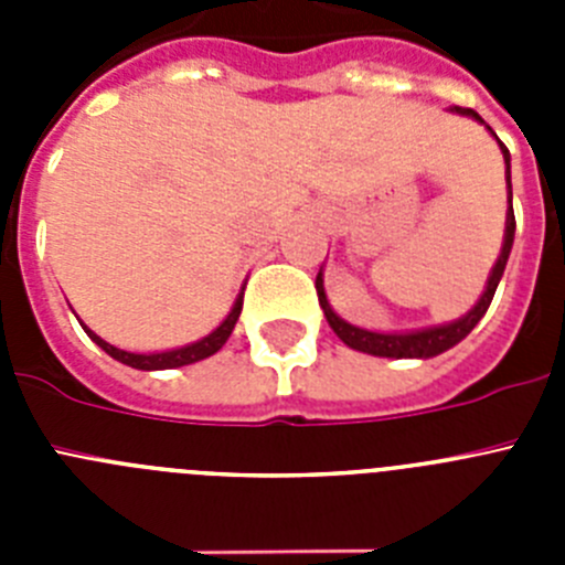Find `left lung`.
Returning <instances> with one entry per match:
<instances>
[{
  "instance_id": "left-lung-1",
  "label": "left lung",
  "mask_w": 565,
  "mask_h": 565,
  "mask_svg": "<svg viewBox=\"0 0 565 565\" xmlns=\"http://www.w3.org/2000/svg\"><path fill=\"white\" fill-rule=\"evenodd\" d=\"M456 113L469 115V118H476V121L483 124L481 115L476 109H467V107H456ZM489 129V127H487ZM501 152H503V161H507V183H509V212H507V234H503V248H501V257H498L495 268L489 274V282H487V291L481 294L478 299V306L467 313V317L456 319L450 326H438V328H424V331H413V333H373V331H362V328H353L348 326L344 319H339L333 313V308L328 306V297H326V288H322V274H317V294H319V306L326 311L328 326L333 328L339 339H342L348 348L353 351H362V353H371V356H387V359H430L444 353L447 348L461 342L472 328L481 322V317L487 313L489 302L495 297V288L503 277V268H507V259L509 252H512V239H515V212H512V178H509V149L501 143Z\"/></svg>"
}]
</instances>
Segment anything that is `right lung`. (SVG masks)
<instances>
[{"instance_id":"1","label":"right lung","mask_w":565,"mask_h":565,"mask_svg":"<svg viewBox=\"0 0 565 565\" xmlns=\"http://www.w3.org/2000/svg\"><path fill=\"white\" fill-rule=\"evenodd\" d=\"M239 311H243V294L237 297V302H234L232 313H228L226 319L221 322V328H214L209 337H203L201 342L194 344H186V348H178V351H163V353H129V351H121V348H115V344L104 342L102 337H96V333L89 331V328H84L87 331V337L93 339V342L102 348V351H107L109 356L118 359V362L129 364V367H138V371H169V367H183V364H192V362H201V359L212 356V353H217L226 344V339L232 337L234 331V322H237Z\"/></svg>"}]
</instances>
